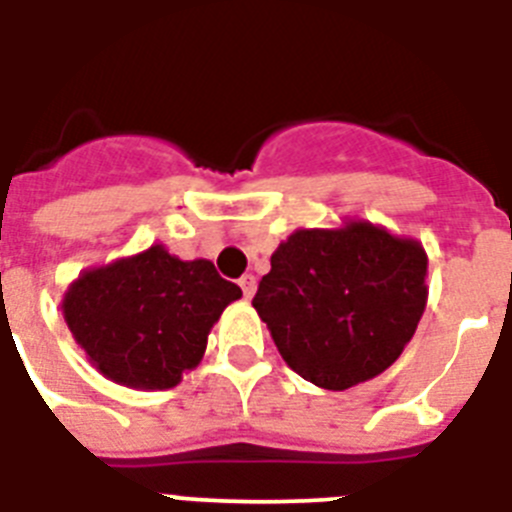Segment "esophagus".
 Masks as SVG:
<instances>
[{
    "instance_id": "1",
    "label": "esophagus",
    "mask_w": 512,
    "mask_h": 512,
    "mask_svg": "<svg viewBox=\"0 0 512 512\" xmlns=\"http://www.w3.org/2000/svg\"><path fill=\"white\" fill-rule=\"evenodd\" d=\"M239 286H242V292H244V297H252V294H255V289H257V278L252 276V273H247V276H242L239 278Z\"/></svg>"
}]
</instances>
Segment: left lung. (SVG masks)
Returning <instances> with one entry per match:
<instances>
[{
    "label": "left lung",
    "mask_w": 512,
    "mask_h": 512,
    "mask_svg": "<svg viewBox=\"0 0 512 512\" xmlns=\"http://www.w3.org/2000/svg\"><path fill=\"white\" fill-rule=\"evenodd\" d=\"M426 252L371 223L297 231L252 299L289 368L323 389L386 371L426 307Z\"/></svg>",
    "instance_id": "1"
}]
</instances>
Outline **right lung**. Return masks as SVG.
Listing matches in <instances>:
<instances>
[{
    "label": "right lung",
    "instance_id": "obj_1",
    "mask_svg": "<svg viewBox=\"0 0 512 512\" xmlns=\"http://www.w3.org/2000/svg\"><path fill=\"white\" fill-rule=\"evenodd\" d=\"M242 289L213 263H184L165 249L86 270L62 302L89 360L118 384L170 389L202 360L207 334Z\"/></svg>",
    "mask_w": 512,
    "mask_h": 512
}]
</instances>
